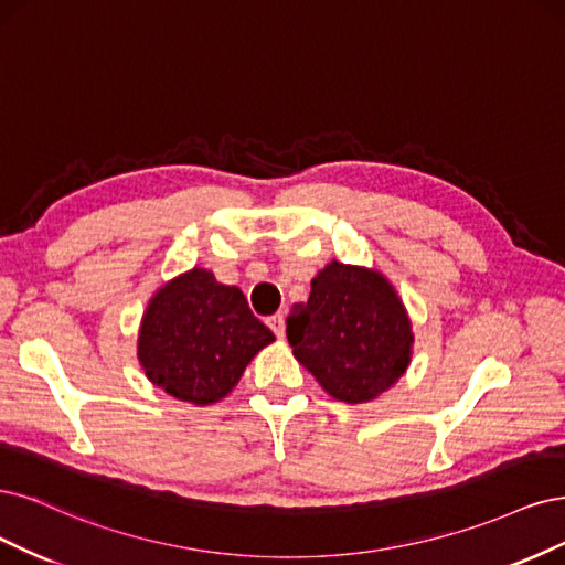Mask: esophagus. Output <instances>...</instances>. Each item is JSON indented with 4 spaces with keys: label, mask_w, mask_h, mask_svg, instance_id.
<instances>
[{
    "label": "esophagus",
    "mask_w": 565,
    "mask_h": 565,
    "mask_svg": "<svg viewBox=\"0 0 565 565\" xmlns=\"http://www.w3.org/2000/svg\"><path fill=\"white\" fill-rule=\"evenodd\" d=\"M284 319H286L284 312H277V315L267 317V326H269L271 331H275L277 338H284V335H286V321H284Z\"/></svg>",
    "instance_id": "esophagus-1"
}]
</instances>
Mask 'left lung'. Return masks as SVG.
I'll return each instance as SVG.
<instances>
[{
  "label": "left lung",
  "instance_id": "left-lung-1",
  "mask_svg": "<svg viewBox=\"0 0 565 565\" xmlns=\"http://www.w3.org/2000/svg\"><path fill=\"white\" fill-rule=\"evenodd\" d=\"M294 356L338 402H373L411 363V319L394 286L369 267L326 265L286 319Z\"/></svg>",
  "mask_w": 565,
  "mask_h": 565
}]
</instances>
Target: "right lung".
Masks as SVG:
<instances>
[{
	"instance_id": "add662e5",
	"label": "right lung",
	"mask_w": 565,
	"mask_h": 565,
	"mask_svg": "<svg viewBox=\"0 0 565 565\" xmlns=\"http://www.w3.org/2000/svg\"><path fill=\"white\" fill-rule=\"evenodd\" d=\"M275 340L236 286L194 267L161 286L142 315L138 361L178 402L209 406L225 398L250 359Z\"/></svg>"
}]
</instances>
